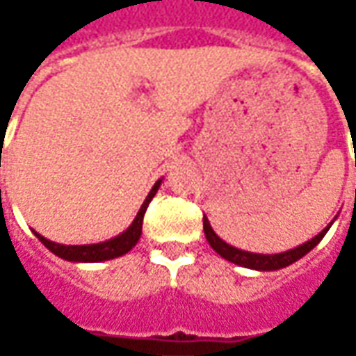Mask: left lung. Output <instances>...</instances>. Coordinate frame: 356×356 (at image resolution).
Listing matches in <instances>:
<instances>
[{"mask_svg": "<svg viewBox=\"0 0 356 356\" xmlns=\"http://www.w3.org/2000/svg\"><path fill=\"white\" fill-rule=\"evenodd\" d=\"M331 226H327L323 229L319 236H315L313 239H309L307 243L295 248V250H289V252L283 253H273V255H264V253H250V252H241L238 248H232L229 243H226L224 239H220L216 236V232L210 226V222L204 218V234H206V239L208 243L212 245L216 252L220 253L224 259L236 264V266L241 267H250V269H259V271H273V269H281V267L291 266L293 261L301 259L305 253H309L319 241L323 239V236L327 234V229Z\"/></svg>", "mask_w": 356, "mask_h": 356, "instance_id": "left-lung-1", "label": "left lung"}]
</instances>
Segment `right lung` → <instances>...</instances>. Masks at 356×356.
Segmentation results:
<instances>
[{
	"instance_id": "obj_1",
	"label": "right lung",
	"mask_w": 356,
	"mask_h": 356,
	"mask_svg": "<svg viewBox=\"0 0 356 356\" xmlns=\"http://www.w3.org/2000/svg\"><path fill=\"white\" fill-rule=\"evenodd\" d=\"M160 182L158 180L156 184L152 186L150 194L146 196L144 204L140 206V210L136 213L134 222L130 224V227L127 232H122L117 238L108 239V241H103V243H92V245H61V243H55V241H49L43 236H39L35 232V236L39 238V241L47 248L49 252H53L55 255H59L67 261H89V264H95V261H104V259H115V257H120L124 253H129L136 241L140 239V234H143V220L144 212L150 204V200L154 198L156 190L160 188Z\"/></svg>"
}]
</instances>
